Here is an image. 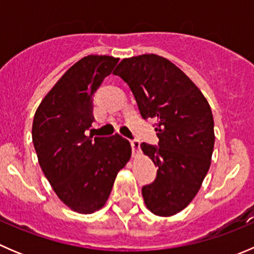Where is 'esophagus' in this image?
Instances as JSON below:
<instances>
[{
	"label": "esophagus",
	"mask_w": 254,
	"mask_h": 254,
	"mask_svg": "<svg viewBox=\"0 0 254 254\" xmlns=\"http://www.w3.org/2000/svg\"><path fill=\"white\" fill-rule=\"evenodd\" d=\"M130 145H131L132 148V153H139L140 152V141L139 140H131L130 141Z\"/></svg>",
	"instance_id": "1"
}]
</instances>
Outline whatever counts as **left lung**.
I'll return each instance as SVG.
<instances>
[{
	"label": "left lung",
	"instance_id": "1",
	"mask_svg": "<svg viewBox=\"0 0 254 254\" xmlns=\"http://www.w3.org/2000/svg\"><path fill=\"white\" fill-rule=\"evenodd\" d=\"M131 89L143 119H153L158 145L141 150L158 167L155 181L142 187L146 206L158 216H172L189 205L211 163V108L191 79L155 54L124 59L114 70Z\"/></svg>",
	"mask_w": 254,
	"mask_h": 254
}]
</instances>
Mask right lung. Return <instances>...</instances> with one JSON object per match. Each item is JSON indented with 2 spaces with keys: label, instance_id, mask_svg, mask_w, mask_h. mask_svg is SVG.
Instances as JSON below:
<instances>
[{
  "label": "right lung",
  "instance_id": "right-lung-1",
  "mask_svg": "<svg viewBox=\"0 0 254 254\" xmlns=\"http://www.w3.org/2000/svg\"><path fill=\"white\" fill-rule=\"evenodd\" d=\"M119 59L88 55L71 66L35 112L32 137L39 165L56 195L73 211L106 204L118 172L131 156L127 139L87 136L93 96Z\"/></svg>",
  "mask_w": 254,
  "mask_h": 254
}]
</instances>
